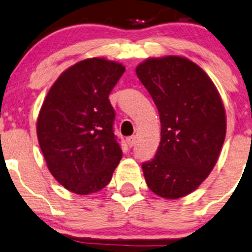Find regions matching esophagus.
Listing matches in <instances>:
<instances>
[{
    "label": "esophagus",
    "instance_id": "1",
    "mask_svg": "<svg viewBox=\"0 0 252 252\" xmlns=\"http://www.w3.org/2000/svg\"><path fill=\"white\" fill-rule=\"evenodd\" d=\"M135 141H136L135 136H129V138L126 139V142H128L129 147H133L134 145H135Z\"/></svg>",
    "mask_w": 252,
    "mask_h": 252
}]
</instances>
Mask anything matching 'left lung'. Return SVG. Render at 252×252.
<instances>
[{
	"mask_svg": "<svg viewBox=\"0 0 252 252\" xmlns=\"http://www.w3.org/2000/svg\"><path fill=\"white\" fill-rule=\"evenodd\" d=\"M135 72L161 122L156 156L142 164L146 184L163 199L184 197L218 161L227 133L222 97L205 70L182 56L149 57Z\"/></svg>",
	"mask_w": 252,
	"mask_h": 252,
	"instance_id": "1",
	"label": "left lung"
}]
</instances>
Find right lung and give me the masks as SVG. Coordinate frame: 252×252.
Instances as JSON below:
<instances>
[{
    "label": "right lung",
    "instance_id": "right-lung-1",
    "mask_svg": "<svg viewBox=\"0 0 252 252\" xmlns=\"http://www.w3.org/2000/svg\"><path fill=\"white\" fill-rule=\"evenodd\" d=\"M124 70L106 58L80 61L57 78L40 108L36 135L48 171L74 194L102 190L123 156L108 95Z\"/></svg>",
    "mask_w": 252,
    "mask_h": 252
}]
</instances>
